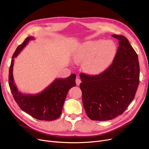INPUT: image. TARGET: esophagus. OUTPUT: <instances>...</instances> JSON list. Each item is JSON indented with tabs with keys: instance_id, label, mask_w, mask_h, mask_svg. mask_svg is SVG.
<instances>
[{
	"instance_id": "esophagus-1",
	"label": "esophagus",
	"mask_w": 149,
	"mask_h": 149,
	"mask_svg": "<svg viewBox=\"0 0 149 149\" xmlns=\"http://www.w3.org/2000/svg\"><path fill=\"white\" fill-rule=\"evenodd\" d=\"M75 81H76V84L78 85V86H79L80 85V84L81 83V80L80 78H79L78 77H77V78H76V80H75Z\"/></svg>"
}]
</instances>
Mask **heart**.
<instances>
[{
    "instance_id": "heart-1",
    "label": "heart",
    "mask_w": 149,
    "mask_h": 149,
    "mask_svg": "<svg viewBox=\"0 0 149 149\" xmlns=\"http://www.w3.org/2000/svg\"><path fill=\"white\" fill-rule=\"evenodd\" d=\"M117 52L116 44L104 40L83 44L74 54L77 62H84L83 68L89 74L102 72L113 62Z\"/></svg>"
}]
</instances>
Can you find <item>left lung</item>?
<instances>
[{
  "label": "left lung",
  "instance_id": "obj_1",
  "mask_svg": "<svg viewBox=\"0 0 149 149\" xmlns=\"http://www.w3.org/2000/svg\"><path fill=\"white\" fill-rule=\"evenodd\" d=\"M112 36L119 43L113 63L99 75H80L83 106L92 120H110L122 114L134 99L139 84L136 53L126 37Z\"/></svg>",
  "mask_w": 149,
  "mask_h": 149
}]
</instances>
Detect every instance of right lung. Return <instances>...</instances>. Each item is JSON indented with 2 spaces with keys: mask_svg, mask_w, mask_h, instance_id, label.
Wrapping results in <instances>:
<instances>
[{
  "mask_svg": "<svg viewBox=\"0 0 149 149\" xmlns=\"http://www.w3.org/2000/svg\"><path fill=\"white\" fill-rule=\"evenodd\" d=\"M34 37L29 36L18 46L14 52L9 68V86L15 102L22 110L36 119L52 121L57 119L62 113V108L69 89L76 86L75 74L66 78H57L41 92L35 95L23 94L14 83L13 66L14 58Z\"/></svg>",
  "mask_w": 149,
  "mask_h": 149,
  "instance_id": "obj_1",
  "label": "right lung"
}]
</instances>
